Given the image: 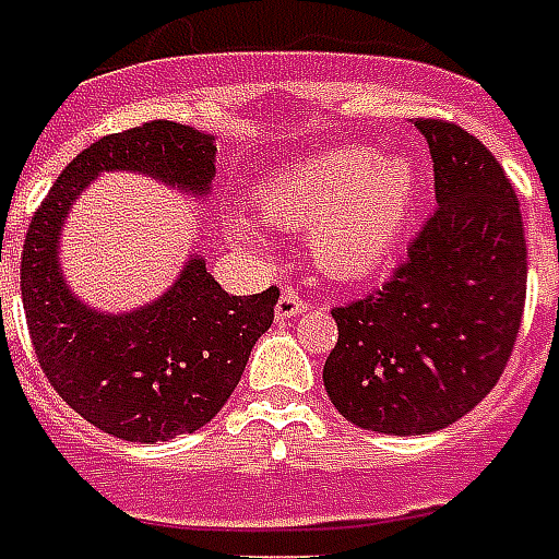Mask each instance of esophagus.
Instances as JSON below:
<instances>
[{"label": "esophagus", "instance_id": "esophagus-1", "mask_svg": "<svg viewBox=\"0 0 559 559\" xmlns=\"http://www.w3.org/2000/svg\"><path fill=\"white\" fill-rule=\"evenodd\" d=\"M305 310H308L305 298H298V293H293V289H284L278 298V305H275V317L289 319L296 317V313H305Z\"/></svg>", "mask_w": 559, "mask_h": 559}]
</instances>
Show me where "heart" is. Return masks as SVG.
<instances>
[{"instance_id": "b5f03b06", "label": "heart", "mask_w": 559, "mask_h": 559, "mask_svg": "<svg viewBox=\"0 0 559 559\" xmlns=\"http://www.w3.org/2000/svg\"><path fill=\"white\" fill-rule=\"evenodd\" d=\"M419 202V169L407 155L366 146H331L278 169L258 193V211L275 228L301 231L310 261L336 281H364L393 261ZM242 242L266 249L242 216L228 219Z\"/></svg>"}]
</instances>
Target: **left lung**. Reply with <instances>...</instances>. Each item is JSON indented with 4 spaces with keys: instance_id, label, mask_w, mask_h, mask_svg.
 Here are the masks:
<instances>
[{
    "instance_id": "8db88e82",
    "label": "left lung",
    "mask_w": 559,
    "mask_h": 559,
    "mask_svg": "<svg viewBox=\"0 0 559 559\" xmlns=\"http://www.w3.org/2000/svg\"><path fill=\"white\" fill-rule=\"evenodd\" d=\"M433 160L437 211L381 289L331 310L322 381L366 431L449 428L492 390L516 346L527 246L516 190L478 138L416 119Z\"/></svg>"
}]
</instances>
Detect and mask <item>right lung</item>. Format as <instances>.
<instances>
[{
	"label": "right lung",
	"mask_w": 559,
	"mask_h": 559,
	"mask_svg": "<svg viewBox=\"0 0 559 559\" xmlns=\"http://www.w3.org/2000/svg\"><path fill=\"white\" fill-rule=\"evenodd\" d=\"M102 173H138L207 199L216 176L211 134L169 119L96 140L70 160L34 211L20 289L34 355L63 402L99 431L128 442L193 433L223 411L258 336L275 317L278 289L228 296L190 254L164 296L105 313L63 281L61 231L72 202Z\"/></svg>",
	"instance_id": "add662e5"
}]
</instances>
